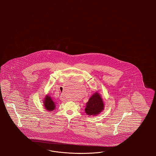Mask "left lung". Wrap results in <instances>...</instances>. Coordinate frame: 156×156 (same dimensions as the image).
Listing matches in <instances>:
<instances>
[{"label":"left lung","mask_w":156,"mask_h":156,"mask_svg":"<svg viewBox=\"0 0 156 156\" xmlns=\"http://www.w3.org/2000/svg\"><path fill=\"white\" fill-rule=\"evenodd\" d=\"M104 104L101 95L96 92L93 95L86 104L85 112L89 115H96L104 109Z\"/></svg>","instance_id":"left-lung-1"}]
</instances>
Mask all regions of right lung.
Here are the masks:
<instances>
[{"mask_svg":"<svg viewBox=\"0 0 156 156\" xmlns=\"http://www.w3.org/2000/svg\"><path fill=\"white\" fill-rule=\"evenodd\" d=\"M43 103H44V106L45 107V109L47 110L52 111L55 109V103L49 95L46 96Z\"/></svg>","mask_w":156,"mask_h":156,"instance_id":"obj_1","label":"right lung"}]
</instances>
